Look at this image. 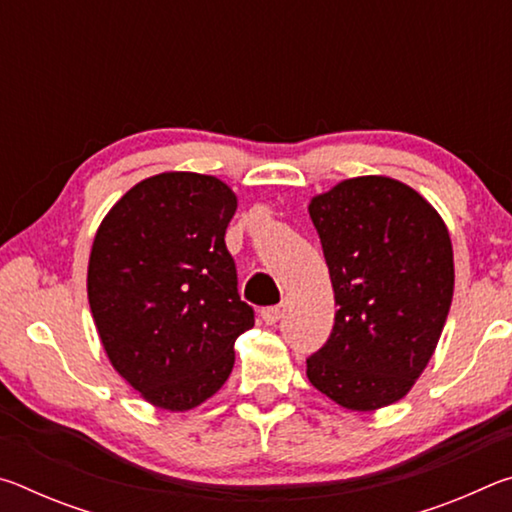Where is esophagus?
Listing matches in <instances>:
<instances>
[{"label":"esophagus","instance_id":"34e87169","mask_svg":"<svg viewBox=\"0 0 512 512\" xmlns=\"http://www.w3.org/2000/svg\"><path fill=\"white\" fill-rule=\"evenodd\" d=\"M259 316H262L266 325H275L277 320L282 318V309L280 307H264L262 311H259Z\"/></svg>","mask_w":512,"mask_h":512}]
</instances>
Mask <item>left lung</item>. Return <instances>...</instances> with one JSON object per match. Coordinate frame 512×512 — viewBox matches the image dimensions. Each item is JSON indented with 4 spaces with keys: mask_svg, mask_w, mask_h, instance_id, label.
<instances>
[{
    "mask_svg": "<svg viewBox=\"0 0 512 512\" xmlns=\"http://www.w3.org/2000/svg\"><path fill=\"white\" fill-rule=\"evenodd\" d=\"M309 216L339 309L307 377L329 400L375 411L427 368L454 296L452 241L438 212L400 180L350 178L316 196Z\"/></svg>",
    "mask_w": 512,
    "mask_h": 512,
    "instance_id": "obj_1",
    "label": "left lung"
}]
</instances>
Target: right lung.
Segmentation results:
<instances>
[{
  "label": "right lung",
  "mask_w": 512,
  "mask_h": 512,
  "mask_svg": "<svg viewBox=\"0 0 512 512\" xmlns=\"http://www.w3.org/2000/svg\"><path fill=\"white\" fill-rule=\"evenodd\" d=\"M235 210L219 178L160 173L121 196L94 237L88 298L103 350L160 409H194L219 391L237 336L255 325L225 248Z\"/></svg>",
  "instance_id": "add662e5"
}]
</instances>
